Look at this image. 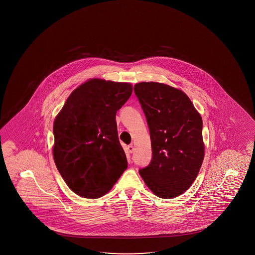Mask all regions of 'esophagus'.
Masks as SVG:
<instances>
[{"instance_id":"obj_1","label":"esophagus","mask_w":255,"mask_h":255,"mask_svg":"<svg viewBox=\"0 0 255 255\" xmlns=\"http://www.w3.org/2000/svg\"><path fill=\"white\" fill-rule=\"evenodd\" d=\"M127 149H128L129 153H132L133 151H134V146H133L132 144H130V145L127 147Z\"/></svg>"}]
</instances>
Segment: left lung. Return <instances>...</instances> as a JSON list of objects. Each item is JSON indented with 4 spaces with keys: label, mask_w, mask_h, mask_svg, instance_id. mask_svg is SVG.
<instances>
[{
    "label": "left lung",
    "mask_w": 255,
    "mask_h": 255,
    "mask_svg": "<svg viewBox=\"0 0 255 255\" xmlns=\"http://www.w3.org/2000/svg\"><path fill=\"white\" fill-rule=\"evenodd\" d=\"M134 92L146 118L152 150L140 176L159 198L181 195L195 180L204 159L202 119L183 91L166 84L139 83Z\"/></svg>",
    "instance_id": "left-lung-1"
}]
</instances>
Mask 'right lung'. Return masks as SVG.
I'll list each match as a JSON object with an SVG mask.
<instances>
[{
	"label": "right lung",
	"instance_id": "add662e5",
	"mask_svg": "<svg viewBox=\"0 0 255 255\" xmlns=\"http://www.w3.org/2000/svg\"><path fill=\"white\" fill-rule=\"evenodd\" d=\"M132 93L131 84L91 79L70 95L56 116L53 157L72 192L98 199L128 166L116 114Z\"/></svg>",
	"mask_w": 255,
	"mask_h": 255
}]
</instances>
